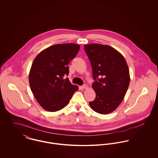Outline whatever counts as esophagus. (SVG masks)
Instances as JSON below:
<instances>
[{
	"instance_id": "1",
	"label": "esophagus",
	"mask_w": 158,
	"mask_h": 158,
	"mask_svg": "<svg viewBox=\"0 0 158 158\" xmlns=\"http://www.w3.org/2000/svg\"><path fill=\"white\" fill-rule=\"evenodd\" d=\"M82 88L83 89H87L88 88V86L86 85H84L83 86H82Z\"/></svg>"
}]
</instances>
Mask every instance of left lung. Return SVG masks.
Instances as JSON below:
<instances>
[{
	"instance_id": "left-lung-1",
	"label": "left lung",
	"mask_w": 158,
	"mask_h": 158,
	"mask_svg": "<svg viewBox=\"0 0 158 158\" xmlns=\"http://www.w3.org/2000/svg\"><path fill=\"white\" fill-rule=\"evenodd\" d=\"M84 47L95 80L92 87L96 97L89 102V106L101 114L112 113L122 103L130 85L127 61L119 52L110 45L90 44Z\"/></svg>"
}]
</instances>
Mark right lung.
<instances>
[{
	"label": "right lung",
	"mask_w": 158,
	"mask_h": 158,
	"mask_svg": "<svg viewBox=\"0 0 158 158\" xmlns=\"http://www.w3.org/2000/svg\"><path fill=\"white\" fill-rule=\"evenodd\" d=\"M80 45L65 43L52 45L35 58L29 72L31 92L46 111L56 112L67 106L78 87L70 83L68 65L79 52Z\"/></svg>",
	"instance_id": "right-lung-1"
}]
</instances>
